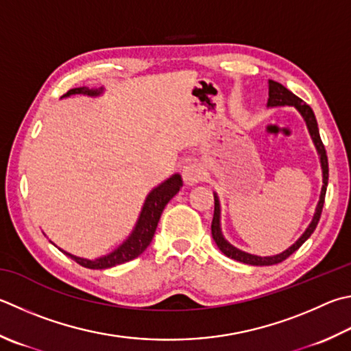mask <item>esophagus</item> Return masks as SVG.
I'll list each match as a JSON object with an SVG mask.
<instances>
[{
    "label": "esophagus",
    "mask_w": 351,
    "mask_h": 351,
    "mask_svg": "<svg viewBox=\"0 0 351 351\" xmlns=\"http://www.w3.org/2000/svg\"><path fill=\"white\" fill-rule=\"evenodd\" d=\"M182 176H184V181L190 184V186H193V184H197L204 180V176H206V170H204V167L199 162H189L187 165H184Z\"/></svg>",
    "instance_id": "34e87169"
}]
</instances>
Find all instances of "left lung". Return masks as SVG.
Wrapping results in <instances>:
<instances>
[{
	"label": "left lung",
	"instance_id": "1",
	"mask_svg": "<svg viewBox=\"0 0 351 351\" xmlns=\"http://www.w3.org/2000/svg\"><path fill=\"white\" fill-rule=\"evenodd\" d=\"M278 106H295L299 110V113L302 114V118L305 121V124L308 127V132L311 135V139L316 145L317 154H319L321 158V167H322V190H321V196H319V202H317L316 212L313 219H311L310 226L307 227V230L302 233V237L299 238L295 244L291 247L287 248L285 252L275 254V256H256V254H250L239 250V248L233 247L230 242H227L222 237L221 232V207H219V199L215 193V213H213V221H212V237L218 245L219 250L226 254V256L232 258L234 261H239V263L244 264H250V265H273V264H279L285 261L290 254L295 253L299 247H301L305 241H307L311 233L315 232V228L319 222L321 213H322V207H324V201H326V192H327V184H328V159H327V152L326 147H324L322 139L319 136V129H317V123L315 118V113L311 110V107L308 104H305L301 98H298L295 93H291L289 88L284 87L282 84H279L276 81H269V103H267V107H278Z\"/></svg>",
	"mask_w": 351,
	"mask_h": 351
}]
</instances>
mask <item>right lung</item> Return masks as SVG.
Returning a JSON list of instances; mask_svg holds the SVG:
<instances>
[{
  "label": "right lung",
  "instance_id": "1",
  "mask_svg": "<svg viewBox=\"0 0 351 351\" xmlns=\"http://www.w3.org/2000/svg\"><path fill=\"white\" fill-rule=\"evenodd\" d=\"M88 95V97H99L103 93V87L99 88H88V87H76V88H70L67 93L62 95V98L70 97V95ZM182 187V180L181 175H173L170 176L167 181H164L162 184H159L158 187H155L152 192L145 197V202L141 210V215H139L138 222L133 232L130 233V237L127 238L123 244H121L118 248L106 256H101L97 259H84V258H78L75 254H69L75 263H78L80 265L86 267V269H93V270H103V269H110V267L129 263V261L138 258L145 248L149 247V244L154 239V234L156 232L159 218H161V213L164 207L167 206L169 201L173 197L180 189ZM62 252V250H61Z\"/></svg>",
  "mask_w": 351,
  "mask_h": 351
}]
</instances>
